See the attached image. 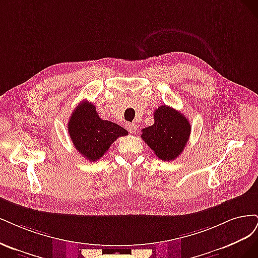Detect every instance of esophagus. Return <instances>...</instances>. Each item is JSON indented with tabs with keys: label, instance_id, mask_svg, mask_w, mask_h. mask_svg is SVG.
Listing matches in <instances>:
<instances>
[{
	"label": "esophagus",
	"instance_id": "1",
	"mask_svg": "<svg viewBox=\"0 0 258 258\" xmlns=\"http://www.w3.org/2000/svg\"><path fill=\"white\" fill-rule=\"evenodd\" d=\"M126 128H127V131L131 133V134H134V133L136 132V130H137V127H136V125L134 123H127L126 124Z\"/></svg>",
	"mask_w": 258,
	"mask_h": 258
}]
</instances>
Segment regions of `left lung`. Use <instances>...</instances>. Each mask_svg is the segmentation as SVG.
I'll list each match as a JSON object with an SVG mask.
<instances>
[{
	"mask_svg": "<svg viewBox=\"0 0 258 258\" xmlns=\"http://www.w3.org/2000/svg\"><path fill=\"white\" fill-rule=\"evenodd\" d=\"M190 124L185 115L163 105L154 111V124L141 131L140 137L162 161H173L186 146Z\"/></svg>",
	"mask_w": 258,
	"mask_h": 258,
	"instance_id": "8db88e82",
	"label": "left lung"
}]
</instances>
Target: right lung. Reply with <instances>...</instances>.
<instances>
[{
	"mask_svg": "<svg viewBox=\"0 0 258 258\" xmlns=\"http://www.w3.org/2000/svg\"><path fill=\"white\" fill-rule=\"evenodd\" d=\"M68 130L76 150L90 162L101 159L117 138L128 135L127 131L118 124L102 120L95 106L87 101L75 108Z\"/></svg>",
	"mask_w": 258,
	"mask_h": 258,
	"instance_id": "obj_1",
	"label": "right lung"
}]
</instances>
